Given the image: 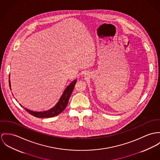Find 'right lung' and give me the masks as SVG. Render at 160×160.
Here are the masks:
<instances>
[{"label":"right lung","instance_id":"add662e5","mask_svg":"<svg viewBox=\"0 0 160 160\" xmlns=\"http://www.w3.org/2000/svg\"><path fill=\"white\" fill-rule=\"evenodd\" d=\"M75 83H76V80H74V81H72L69 84V86H67V88L65 89L64 91L63 92L62 97L60 98L58 102L56 104V105L54 107H53L52 108L50 109L49 110L37 112V111L29 110L27 108H24L25 110L28 112H29V114H32V116L37 118H52L58 115L66 108L69 98L74 89ZM9 85L10 87L11 86L10 80H9Z\"/></svg>","mask_w":160,"mask_h":160}]
</instances>
